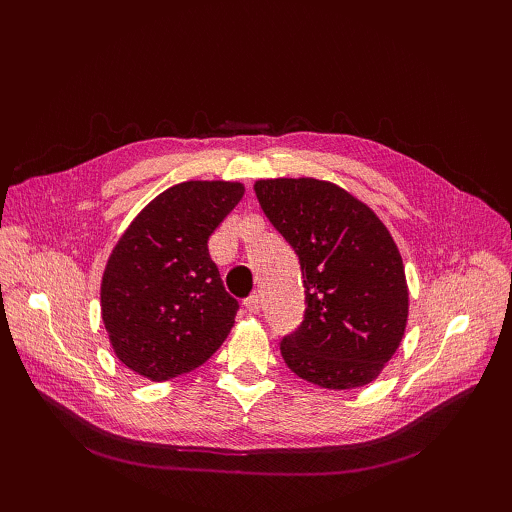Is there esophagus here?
<instances>
[{"label":"esophagus","mask_w":512,"mask_h":512,"mask_svg":"<svg viewBox=\"0 0 512 512\" xmlns=\"http://www.w3.org/2000/svg\"><path fill=\"white\" fill-rule=\"evenodd\" d=\"M243 305H245V309L250 314H258L260 312V297H258V294H252V297H247L243 301Z\"/></svg>","instance_id":"obj_1"}]
</instances>
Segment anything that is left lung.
I'll return each mask as SVG.
<instances>
[{"instance_id": "left-lung-1", "label": "left lung", "mask_w": 512, "mask_h": 512, "mask_svg": "<svg viewBox=\"0 0 512 512\" xmlns=\"http://www.w3.org/2000/svg\"><path fill=\"white\" fill-rule=\"evenodd\" d=\"M258 203L297 252L305 318L284 337L290 371L322 389L374 382L406 333L410 292L389 228L331 181L260 179Z\"/></svg>"}]
</instances>
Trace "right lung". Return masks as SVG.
<instances>
[{
	"label": "right lung",
	"mask_w": 512,
	"mask_h": 512,
	"mask_svg": "<svg viewBox=\"0 0 512 512\" xmlns=\"http://www.w3.org/2000/svg\"><path fill=\"white\" fill-rule=\"evenodd\" d=\"M239 181H183L136 215L106 260L102 322L117 359L153 382L203 365L239 303L209 256V237L239 205Z\"/></svg>",
	"instance_id": "1"
}]
</instances>
